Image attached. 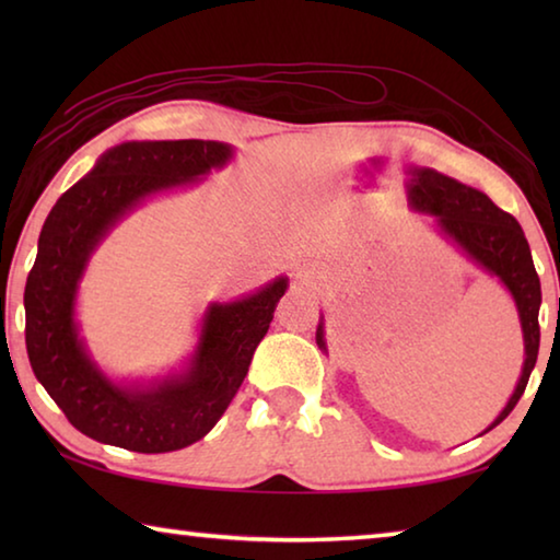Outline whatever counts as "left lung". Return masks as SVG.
I'll use <instances>...</instances> for the list:
<instances>
[{
    "mask_svg": "<svg viewBox=\"0 0 560 560\" xmlns=\"http://www.w3.org/2000/svg\"><path fill=\"white\" fill-rule=\"evenodd\" d=\"M407 192H410V205L417 212L432 214L438 220L440 232L457 244L474 264H479L481 269L504 283L516 301L521 330H524V371H521L516 390L509 397L506 407L485 430L489 432L501 420H506L521 400L538 358L541 281H538L534 259H530L528 242L514 217L499 210L485 192L462 185L457 179L438 173V170L415 167ZM316 343L320 350H326L324 324L316 328Z\"/></svg>",
    "mask_w": 560,
    "mask_h": 560,
    "instance_id": "obj_1",
    "label": "left lung"
}]
</instances>
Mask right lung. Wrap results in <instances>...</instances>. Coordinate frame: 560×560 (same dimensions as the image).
<instances>
[{"label": "right lung", "mask_w": 560, "mask_h": 560, "mask_svg": "<svg viewBox=\"0 0 560 560\" xmlns=\"http://www.w3.org/2000/svg\"><path fill=\"white\" fill-rule=\"evenodd\" d=\"M230 158L232 145L217 140L120 143L46 217L24 289L26 353L36 381L86 438L143 454L189 447L214 428L244 383L287 277L240 301L212 303L187 371L145 387L103 375L73 318L79 281L103 236L145 197L192 185Z\"/></svg>", "instance_id": "obj_1"}]
</instances>
